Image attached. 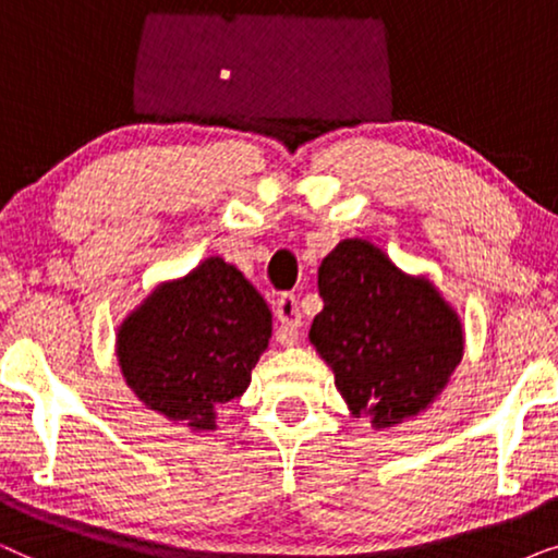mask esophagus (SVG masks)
<instances>
[{"mask_svg": "<svg viewBox=\"0 0 558 558\" xmlns=\"http://www.w3.org/2000/svg\"><path fill=\"white\" fill-rule=\"evenodd\" d=\"M277 319H279V330H277V340L281 345H294L296 338H300V325H302V315L300 307H296V296L294 294H281L277 300Z\"/></svg>", "mask_w": 558, "mask_h": 558, "instance_id": "esophagus-1", "label": "esophagus"}]
</instances>
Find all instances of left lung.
<instances>
[{
    "label": "left lung",
    "mask_w": 558,
    "mask_h": 558,
    "mask_svg": "<svg viewBox=\"0 0 558 558\" xmlns=\"http://www.w3.org/2000/svg\"><path fill=\"white\" fill-rule=\"evenodd\" d=\"M325 307L310 342L355 416L376 429L416 416L462 361V323L429 279L396 269L384 251L348 239L319 264Z\"/></svg>",
    "instance_id": "left-lung-1"
}]
</instances>
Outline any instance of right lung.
<instances>
[{
  "label": "right lung",
  "mask_w": 558,
  "mask_h": 558,
  "mask_svg": "<svg viewBox=\"0 0 558 558\" xmlns=\"http://www.w3.org/2000/svg\"><path fill=\"white\" fill-rule=\"evenodd\" d=\"M271 338V312L246 277L210 256L157 287L119 327L117 355L126 386L144 407L216 429L218 409L246 391Z\"/></svg>",
  "instance_id": "right-lung-1"
}]
</instances>
